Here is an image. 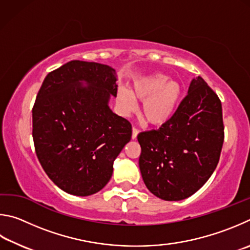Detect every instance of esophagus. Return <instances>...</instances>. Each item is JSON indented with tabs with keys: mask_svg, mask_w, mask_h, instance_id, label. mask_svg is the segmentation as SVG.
<instances>
[{
	"mask_svg": "<svg viewBox=\"0 0 250 250\" xmlns=\"http://www.w3.org/2000/svg\"><path fill=\"white\" fill-rule=\"evenodd\" d=\"M138 133H139V130H138L137 128H135V127H133L132 138H133V139H136V138H137V135H138Z\"/></svg>",
	"mask_w": 250,
	"mask_h": 250,
	"instance_id": "esophagus-1",
	"label": "esophagus"
}]
</instances>
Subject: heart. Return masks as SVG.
I'll return each mask as SVG.
<instances>
[{
  "mask_svg": "<svg viewBox=\"0 0 250 250\" xmlns=\"http://www.w3.org/2000/svg\"><path fill=\"white\" fill-rule=\"evenodd\" d=\"M182 96L180 83L165 74H152L134 83L133 91L120 89L117 103L124 114L132 112L136 100L142 101L141 116L146 124L160 126L173 116Z\"/></svg>",
  "mask_w": 250,
  "mask_h": 250,
  "instance_id": "b5f03b06",
  "label": "heart"
}]
</instances>
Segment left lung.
<instances>
[{
    "mask_svg": "<svg viewBox=\"0 0 250 250\" xmlns=\"http://www.w3.org/2000/svg\"><path fill=\"white\" fill-rule=\"evenodd\" d=\"M137 139L147 189L165 201L189 198L208 180L220 160L224 142L221 100L196 77L173 116Z\"/></svg>",
    "mask_w": 250,
    "mask_h": 250,
    "instance_id": "8db88e82",
    "label": "left lung"
}]
</instances>
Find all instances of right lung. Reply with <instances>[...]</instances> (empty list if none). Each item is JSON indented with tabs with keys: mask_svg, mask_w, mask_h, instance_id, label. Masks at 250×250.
<instances>
[{
	"mask_svg": "<svg viewBox=\"0 0 250 250\" xmlns=\"http://www.w3.org/2000/svg\"><path fill=\"white\" fill-rule=\"evenodd\" d=\"M116 80L109 65L72 60L48 73L39 89L33 107L35 150L47 176L69 194L102 190L132 137L130 123L108 106Z\"/></svg>",
	"mask_w": 250,
	"mask_h": 250,
	"instance_id": "add662e5",
	"label": "right lung"
}]
</instances>
